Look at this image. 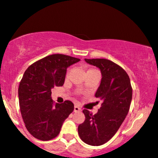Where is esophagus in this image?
I'll return each instance as SVG.
<instances>
[{"label":"esophagus","mask_w":158,"mask_h":158,"mask_svg":"<svg viewBox=\"0 0 158 158\" xmlns=\"http://www.w3.org/2000/svg\"><path fill=\"white\" fill-rule=\"evenodd\" d=\"M81 109L78 106H74V112H80Z\"/></svg>","instance_id":"1"}]
</instances>
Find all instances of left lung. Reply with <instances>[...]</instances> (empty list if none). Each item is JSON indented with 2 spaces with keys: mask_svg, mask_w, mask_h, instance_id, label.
<instances>
[{
  "mask_svg": "<svg viewBox=\"0 0 158 158\" xmlns=\"http://www.w3.org/2000/svg\"><path fill=\"white\" fill-rule=\"evenodd\" d=\"M85 61L97 67L102 73L95 94L102 100V105L94 115L83 110L85 120L78 127V133L87 144L101 146L113 137L126 119L131 102L132 88L126 72L113 61L106 59Z\"/></svg>",
  "mask_w": 158,
  "mask_h": 158,
  "instance_id": "left-lung-1",
  "label": "left lung"
}]
</instances>
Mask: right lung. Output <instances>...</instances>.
I'll return each mask as SVG.
<instances>
[{
  "label": "right lung",
  "mask_w": 158,
  "mask_h": 158,
  "mask_svg": "<svg viewBox=\"0 0 158 158\" xmlns=\"http://www.w3.org/2000/svg\"><path fill=\"white\" fill-rule=\"evenodd\" d=\"M79 61L52 54L35 61L23 73L19 88L20 110L27 131L36 139L46 141L57 137L73 112L71 101L54 104L51 89L64 85L67 68Z\"/></svg>",
  "instance_id": "obj_1"
}]
</instances>
